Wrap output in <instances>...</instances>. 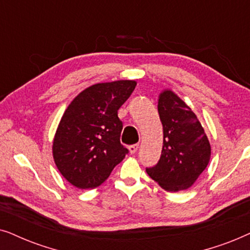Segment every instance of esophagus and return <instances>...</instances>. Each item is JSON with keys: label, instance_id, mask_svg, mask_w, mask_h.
I'll list each match as a JSON object with an SVG mask.
<instances>
[{"label": "esophagus", "instance_id": "1", "mask_svg": "<svg viewBox=\"0 0 250 250\" xmlns=\"http://www.w3.org/2000/svg\"><path fill=\"white\" fill-rule=\"evenodd\" d=\"M128 148H129V151H130L131 154H135V153L137 152V149H138V144H132V145L129 146Z\"/></svg>", "mask_w": 250, "mask_h": 250}]
</instances>
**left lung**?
I'll return each mask as SVG.
<instances>
[{"mask_svg":"<svg viewBox=\"0 0 250 250\" xmlns=\"http://www.w3.org/2000/svg\"><path fill=\"white\" fill-rule=\"evenodd\" d=\"M158 112L164 146L158 164L146 172L166 191L178 192L204 172L210 160V144L197 115L172 91L160 95Z\"/></svg>","mask_w":250,"mask_h":250,"instance_id":"obj_1","label":"left lung"}]
</instances>
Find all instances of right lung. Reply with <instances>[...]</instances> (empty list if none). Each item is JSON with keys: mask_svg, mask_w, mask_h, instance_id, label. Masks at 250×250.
I'll list each match as a JSON object with an SVG mask.
<instances>
[{"mask_svg": "<svg viewBox=\"0 0 250 250\" xmlns=\"http://www.w3.org/2000/svg\"><path fill=\"white\" fill-rule=\"evenodd\" d=\"M135 81L98 83L76 96L62 115L52 153L61 174L79 188L103 184L128 154L120 142L118 111L130 97Z\"/></svg>", "mask_w": 250, "mask_h": 250, "instance_id": "add662e5", "label": "right lung"}]
</instances>
